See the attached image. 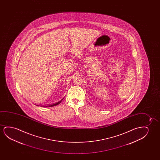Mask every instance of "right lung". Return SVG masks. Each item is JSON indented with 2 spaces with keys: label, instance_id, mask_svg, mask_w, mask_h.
<instances>
[{
  "label": "right lung",
  "instance_id": "obj_1",
  "mask_svg": "<svg viewBox=\"0 0 160 160\" xmlns=\"http://www.w3.org/2000/svg\"><path fill=\"white\" fill-rule=\"evenodd\" d=\"M63 99L64 98L62 99L61 101H59V102H57V103H53V104H48V105H37V106H41V107H54V106H56V105H58L59 103H61L62 101L63 100Z\"/></svg>",
  "mask_w": 160,
  "mask_h": 160
}]
</instances>
